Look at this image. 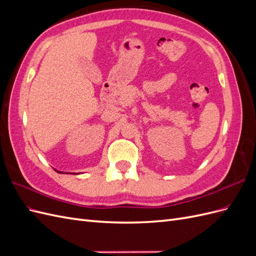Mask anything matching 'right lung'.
Masks as SVG:
<instances>
[{
    "instance_id": "obj_1",
    "label": "right lung",
    "mask_w": 256,
    "mask_h": 256,
    "mask_svg": "<svg viewBox=\"0 0 256 256\" xmlns=\"http://www.w3.org/2000/svg\"><path fill=\"white\" fill-rule=\"evenodd\" d=\"M58 173H63V172H60V171H56Z\"/></svg>"
}]
</instances>
